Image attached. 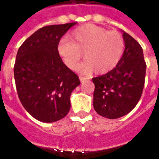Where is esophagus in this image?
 I'll return each instance as SVG.
<instances>
[{
	"mask_svg": "<svg viewBox=\"0 0 159 159\" xmlns=\"http://www.w3.org/2000/svg\"><path fill=\"white\" fill-rule=\"evenodd\" d=\"M87 80H89V79L86 78V77H83V76H80V80L81 82H84V81Z\"/></svg>",
	"mask_w": 159,
	"mask_h": 159,
	"instance_id": "obj_1",
	"label": "esophagus"
}]
</instances>
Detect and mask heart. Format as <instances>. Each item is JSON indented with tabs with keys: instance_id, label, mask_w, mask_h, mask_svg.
Listing matches in <instances>:
<instances>
[{
	"instance_id": "obj_1",
	"label": "heart",
	"mask_w": 159,
	"mask_h": 159,
	"mask_svg": "<svg viewBox=\"0 0 159 159\" xmlns=\"http://www.w3.org/2000/svg\"><path fill=\"white\" fill-rule=\"evenodd\" d=\"M70 37L59 40L57 51L68 68L75 69L84 50V61L76 70L83 74L93 70L98 74L114 69L123 56L125 41L120 33L107 31L95 24L82 25L70 33Z\"/></svg>"
}]
</instances>
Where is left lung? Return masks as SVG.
Masks as SVG:
<instances>
[{
    "label": "left lung",
    "mask_w": 159,
    "mask_h": 159,
    "mask_svg": "<svg viewBox=\"0 0 159 159\" xmlns=\"http://www.w3.org/2000/svg\"><path fill=\"white\" fill-rule=\"evenodd\" d=\"M122 37L125 51L120 62L106 75L92 79L94 109L100 116L109 119L121 117L136 107L145 82L146 63L143 48L124 31Z\"/></svg>",
    "instance_id": "left-lung-1"
}]
</instances>
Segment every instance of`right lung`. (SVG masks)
I'll return each instance as SVG.
<instances>
[{"label": "right lung", "mask_w": 159, "mask_h": 159, "mask_svg": "<svg viewBox=\"0 0 159 159\" xmlns=\"http://www.w3.org/2000/svg\"><path fill=\"white\" fill-rule=\"evenodd\" d=\"M76 22L43 27L19 48L14 78L21 103L42 122L61 120L70 109V95L80 84L57 51L60 39Z\"/></svg>", "instance_id": "1"}]
</instances>
